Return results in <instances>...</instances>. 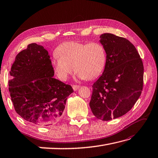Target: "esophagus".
<instances>
[{
  "label": "esophagus",
  "mask_w": 158,
  "mask_h": 158,
  "mask_svg": "<svg viewBox=\"0 0 158 158\" xmlns=\"http://www.w3.org/2000/svg\"><path fill=\"white\" fill-rule=\"evenodd\" d=\"M73 89L74 90V91H77L79 88H80V86L79 85H73L72 86Z\"/></svg>",
  "instance_id": "1"
}]
</instances>
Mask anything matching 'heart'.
<instances>
[{
  "label": "heart",
  "mask_w": 158,
  "mask_h": 158,
  "mask_svg": "<svg viewBox=\"0 0 158 158\" xmlns=\"http://www.w3.org/2000/svg\"><path fill=\"white\" fill-rule=\"evenodd\" d=\"M55 53L57 56L52 59V65L61 80L68 78L72 67L80 78H97L104 72L107 62L106 48L99 42L65 41L57 46Z\"/></svg>",
  "instance_id": "heart-1"
}]
</instances>
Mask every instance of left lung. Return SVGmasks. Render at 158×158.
I'll return each mask as SVG.
<instances>
[{
  "label": "left lung",
  "mask_w": 158,
  "mask_h": 158,
  "mask_svg": "<svg viewBox=\"0 0 158 158\" xmlns=\"http://www.w3.org/2000/svg\"><path fill=\"white\" fill-rule=\"evenodd\" d=\"M100 38L107 62L102 75L92 86L89 105L98 118L109 121L126 114L139 98L144 67L136 48L127 39L110 33Z\"/></svg>",
  "instance_id": "1"
}]
</instances>
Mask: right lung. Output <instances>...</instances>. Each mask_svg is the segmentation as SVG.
<instances>
[{"label": "right lung", "mask_w": 158, "mask_h": 158, "mask_svg": "<svg viewBox=\"0 0 158 158\" xmlns=\"http://www.w3.org/2000/svg\"><path fill=\"white\" fill-rule=\"evenodd\" d=\"M9 91L15 112L24 120L47 126L59 121L72 86L54 78L48 52L31 44L17 54L10 72Z\"/></svg>", "instance_id": "right-lung-1"}]
</instances>
